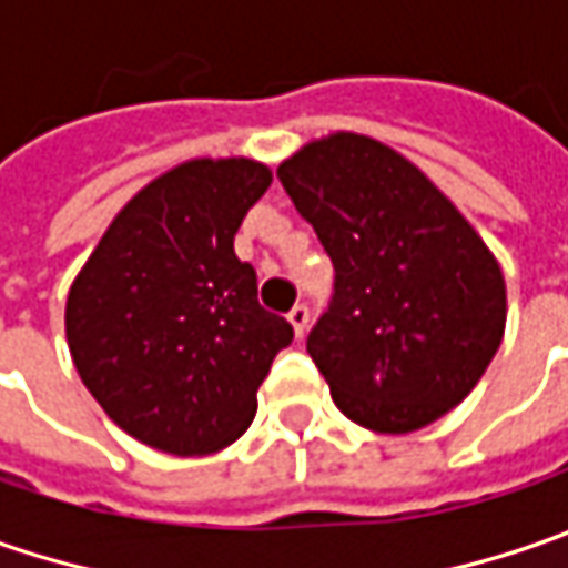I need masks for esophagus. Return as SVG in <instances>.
<instances>
[{"instance_id":"1","label":"esophagus","mask_w":568,"mask_h":568,"mask_svg":"<svg viewBox=\"0 0 568 568\" xmlns=\"http://www.w3.org/2000/svg\"><path fill=\"white\" fill-rule=\"evenodd\" d=\"M308 321H311L308 305H295V308L288 311V324H292L295 336H305V331H308Z\"/></svg>"}]
</instances>
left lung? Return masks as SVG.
<instances>
[{"instance_id": "8db88e82", "label": "left lung", "mask_w": 568, "mask_h": 568, "mask_svg": "<svg viewBox=\"0 0 568 568\" xmlns=\"http://www.w3.org/2000/svg\"><path fill=\"white\" fill-rule=\"evenodd\" d=\"M276 174L336 270L331 308L308 333L333 404L384 435L442 419L503 343L499 260L455 203L378 139H314Z\"/></svg>"}]
</instances>
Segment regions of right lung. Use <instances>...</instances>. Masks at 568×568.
Segmentation results:
<instances>
[{
	"label": "right lung",
	"instance_id": "1",
	"mask_svg": "<svg viewBox=\"0 0 568 568\" xmlns=\"http://www.w3.org/2000/svg\"><path fill=\"white\" fill-rule=\"evenodd\" d=\"M273 184L254 159H190L113 215L69 285L65 339L91 397L136 442L222 452L257 413L292 324L260 308L235 257L241 219Z\"/></svg>",
	"mask_w": 568,
	"mask_h": 568
}]
</instances>
